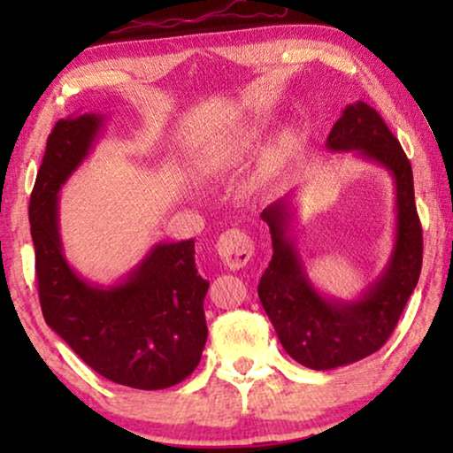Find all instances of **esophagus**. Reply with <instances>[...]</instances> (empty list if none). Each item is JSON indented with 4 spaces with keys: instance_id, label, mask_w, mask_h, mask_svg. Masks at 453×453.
I'll return each instance as SVG.
<instances>
[{
    "instance_id": "obj_1",
    "label": "esophagus",
    "mask_w": 453,
    "mask_h": 453,
    "mask_svg": "<svg viewBox=\"0 0 453 453\" xmlns=\"http://www.w3.org/2000/svg\"><path fill=\"white\" fill-rule=\"evenodd\" d=\"M216 250H219V256L222 257V262H225L228 268L237 270V268H243V265L253 257L256 245H253V239L245 231L228 228V231H225L219 237Z\"/></svg>"
}]
</instances>
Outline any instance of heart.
I'll list each match as a JSON object with an SVG mask.
<instances>
[{
	"instance_id": "1",
	"label": "heart",
	"mask_w": 453,
	"mask_h": 453,
	"mask_svg": "<svg viewBox=\"0 0 453 453\" xmlns=\"http://www.w3.org/2000/svg\"><path fill=\"white\" fill-rule=\"evenodd\" d=\"M253 135L251 134H239L234 138L220 142L210 148V150L203 152L202 163L208 166V169H222V166H228L234 158L241 157L247 146H250Z\"/></svg>"
}]
</instances>
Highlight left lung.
I'll return each mask as SVG.
<instances>
[{
  "label": "left lung",
  "instance_id": "1",
  "mask_svg": "<svg viewBox=\"0 0 453 453\" xmlns=\"http://www.w3.org/2000/svg\"><path fill=\"white\" fill-rule=\"evenodd\" d=\"M326 146L355 152L388 169L395 185V241L380 278L355 301L330 299L309 280L290 239L293 203L288 197L264 208L272 234V259L259 278L257 295L280 344L296 363L326 371L361 361L392 336L423 265V231L414 203L412 166L381 115L357 101L334 123Z\"/></svg>",
  "mask_w": 453,
  "mask_h": 453
}]
</instances>
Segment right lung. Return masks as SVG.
<instances>
[{"instance_id":"right-lung-1","label":"right lung","mask_w":453,"mask_h":453,"mask_svg":"<svg viewBox=\"0 0 453 453\" xmlns=\"http://www.w3.org/2000/svg\"><path fill=\"white\" fill-rule=\"evenodd\" d=\"M104 115L55 123L30 196L28 219L42 318L109 381L165 389L194 373L208 338L194 239L154 245L123 278L101 287L76 274L59 237V191L88 157Z\"/></svg>"}]
</instances>
